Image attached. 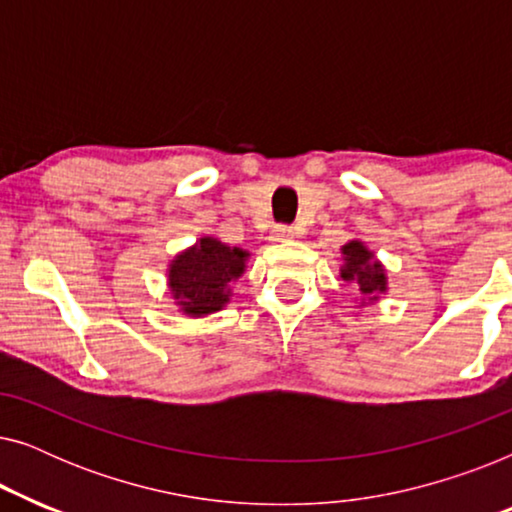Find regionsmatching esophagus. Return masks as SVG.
Segmentation results:
<instances>
[{
  "label": "esophagus",
  "instance_id": "esophagus-1",
  "mask_svg": "<svg viewBox=\"0 0 512 512\" xmlns=\"http://www.w3.org/2000/svg\"><path fill=\"white\" fill-rule=\"evenodd\" d=\"M296 235H298L296 230L289 228V226H277V228L270 233V240H272V242H289V240H293V237H296Z\"/></svg>",
  "mask_w": 512,
  "mask_h": 512
}]
</instances>
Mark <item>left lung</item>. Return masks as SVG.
Returning <instances> with one entry per match:
<instances>
[{"instance_id":"left-lung-1","label":"left lung","mask_w":512,"mask_h":512,"mask_svg":"<svg viewBox=\"0 0 512 512\" xmlns=\"http://www.w3.org/2000/svg\"><path fill=\"white\" fill-rule=\"evenodd\" d=\"M342 254V268L340 277L349 284L359 286V307L375 305L382 298V293L389 289L387 270L380 258L375 256L373 249H368L366 242L349 240L340 247Z\"/></svg>"}]
</instances>
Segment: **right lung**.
I'll return each mask as SVG.
<instances>
[{
	"instance_id": "1",
	"label": "right lung",
	"mask_w": 512,
	"mask_h": 512,
	"mask_svg": "<svg viewBox=\"0 0 512 512\" xmlns=\"http://www.w3.org/2000/svg\"><path fill=\"white\" fill-rule=\"evenodd\" d=\"M249 251L230 247L219 237L202 235L167 263V291L177 312L191 319L223 310L233 284L244 275Z\"/></svg>"
}]
</instances>
